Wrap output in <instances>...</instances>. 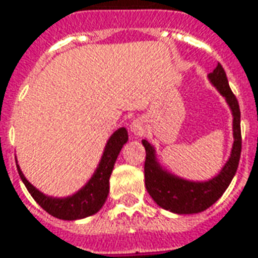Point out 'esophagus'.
<instances>
[{"label": "esophagus", "instance_id": "34e87169", "mask_svg": "<svg viewBox=\"0 0 258 258\" xmlns=\"http://www.w3.org/2000/svg\"><path fill=\"white\" fill-rule=\"evenodd\" d=\"M129 129H131V133L135 138H140L146 133V123L142 119H135L129 126Z\"/></svg>", "mask_w": 258, "mask_h": 258}]
</instances>
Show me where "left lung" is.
I'll use <instances>...</instances> for the list:
<instances>
[{"instance_id": "8db88e82", "label": "left lung", "mask_w": 258, "mask_h": 258, "mask_svg": "<svg viewBox=\"0 0 258 258\" xmlns=\"http://www.w3.org/2000/svg\"><path fill=\"white\" fill-rule=\"evenodd\" d=\"M208 81L225 98L229 109L232 112L233 145L230 149L229 159L219 170V173L209 180L201 181L180 177L167 170L160 163L156 147L150 145V142H147L146 139L142 140L146 150L145 184H146L147 192L150 194L153 201L160 208L177 215L200 214L209 207H212L232 182L240 160V109L237 99L229 87L226 73L221 64L216 66L214 72L208 74Z\"/></svg>"}]
</instances>
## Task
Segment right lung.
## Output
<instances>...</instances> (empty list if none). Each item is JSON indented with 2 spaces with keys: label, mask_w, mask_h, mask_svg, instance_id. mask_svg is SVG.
<instances>
[{
  "label": "right lung",
  "mask_w": 258,
  "mask_h": 258,
  "mask_svg": "<svg viewBox=\"0 0 258 258\" xmlns=\"http://www.w3.org/2000/svg\"><path fill=\"white\" fill-rule=\"evenodd\" d=\"M129 140L126 127H119L109 136L104 147L98 166L94 170L90 180L78 191L67 197H51L46 195L31 184L25 177L19 164H17L21 180L29 191L32 198L51 216L63 221H77L97 214L104 207L109 194V177L118 159L119 153Z\"/></svg>",
  "instance_id": "obj_1"
}]
</instances>
